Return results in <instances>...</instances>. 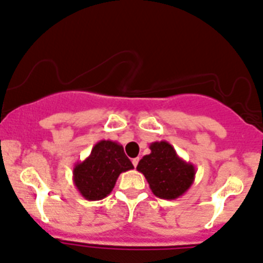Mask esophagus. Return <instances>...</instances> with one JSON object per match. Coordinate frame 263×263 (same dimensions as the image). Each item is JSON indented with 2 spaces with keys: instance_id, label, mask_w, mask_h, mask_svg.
<instances>
[{
  "instance_id": "1",
  "label": "esophagus",
  "mask_w": 263,
  "mask_h": 263,
  "mask_svg": "<svg viewBox=\"0 0 263 263\" xmlns=\"http://www.w3.org/2000/svg\"><path fill=\"white\" fill-rule=\"evenodd\" d=\"M139 160H140V158H135V159H132V164H134L135 168H136L137 164H139Z\"/></svg>"
}]
</instances>
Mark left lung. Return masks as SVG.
<instances>
[{"mask_svg":"<svg viewBox=\"0 0 263 263\" xmlns=\"http://www.w3.org/2000/svg\"><path fill=\"white\" fill-rule=\"evenodd\" d=\"M150 154L144 155L136 170L146 178L155 196L173 200L180 198L195 180V167L178 157L168 141H155L149 146Z\"/></svg>","mask_w":263,"mask_h":263,"instance_id":"1","label":"left lung"}]
</instances>
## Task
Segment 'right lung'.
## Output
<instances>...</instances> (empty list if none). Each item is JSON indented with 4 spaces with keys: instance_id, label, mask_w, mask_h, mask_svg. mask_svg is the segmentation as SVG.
<instances>
[{
    "instance_id": "1",
    "label": "right lung",
    "mask_w": 263,
    "mask_h": 263,
    "mask_svg": "<svg viewBox=\"0 0 263 263\" xmlns=\"http://www.w3.org/2000/svg\"><path fill=\"white\" fill-rule=\"evenodd\" d=\"M134 168L123 146L111 140H100L91 154L73 168V182L87 200H101L113 191L122 172Z\"/></svg>"
}]
</instances>
